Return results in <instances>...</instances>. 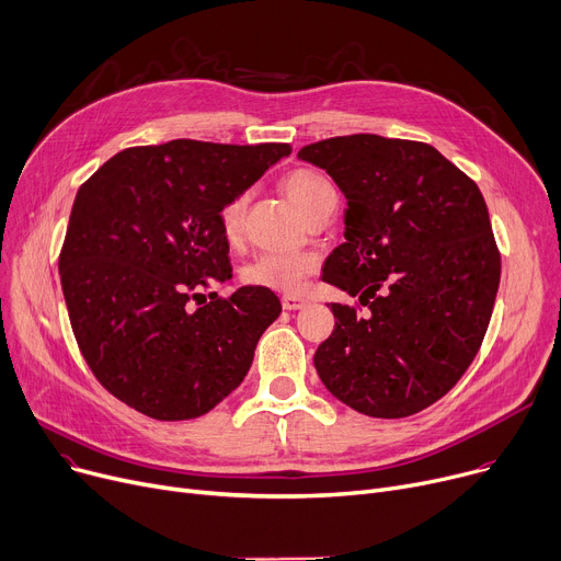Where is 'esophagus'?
Listing matches in <instances>:
<instances>
[{
  "instance_id": "esophagus-1",
  "label": "esophagus",
  "mask_w": 561,
  "mask_h": 561,
  "mask_svg": "<svg viewBox=\"0 0 561 561\" xmlns=\"http://www.w3.org/2000/svg\"><path fill=\"white\" fill-rule=\"evenodd\" d=\"M280 304H283L285 310H301V308L308 306V301L304 299V296H294V294H285L283 299H280Z\"/></svg>"
}]
</instances>
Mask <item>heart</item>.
Segmentation results:
<instances>
[{
    "instance_id": "b5f03b06",
    "label": "heart",
    "mask_w": 561,
    "mask_h": 561,
    "mask_svg": "<svg viewBox=\"0 0 561 561\" xmlns=\"http://www.w3.org/2000/svg\"><path fill=\"white\" fill-rule=\"evenodd\" d=\"M285 192L289 199L299 206V210L306 215V219L321 210L328 204H335L337 196L333 185L328 183L319 172L314 170H296L285 179ZM244 208H247V194L230 199L221 215V230L226 240H238L242 233L244 221ZM314 272V260L306 253H260L253 262L242 270V278L249 285L270 287L296 294L306 285V278Z\"/></svg>"
}]
</instances>
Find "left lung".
I'll use <instances>...</instances> for the list:
<instances>
[{
	"mask_svg": "<svg viewBox=\"0 0 561 561\" xmlns=\"http://www.w3.org/2000/svg\"><path fill=\"white\" fill-rule=\"evenodd\" d=\"M346 196L344 238L323 280L368 308L331 304L314 367L335 399L376 419L439 401L480 351L501 253L476 181L435 147L357 134L299 151ZM358 307V306H357Z\"/></svg>",
	"mask_w": 561,
	"mask_h": 561,
	"instance_id": "1",
	"label": "left lung"
}]
</instances>
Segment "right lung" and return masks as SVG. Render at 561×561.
I'll use <instances>...</instances> for the list:
<instances>
[{
    "label": "right lung",
    "mask_w": 561,
    "mask_h": 561,
    "mask_svg": "<svg viewBox=\"0 0 561 561\" xmlns=\"http://www.w3.org/2000/svg\"><path fill=\"white\" fill-rule=\"evenodd\" d=\"M289 153L283 142L130 147L79 187L60 285L88 367L115 399L185 421L244 380L278 296L257 285L208 304L199 296L233 276L224 206Z\"/></svg>",
    "instance_id": "1"
}]
</instances>
